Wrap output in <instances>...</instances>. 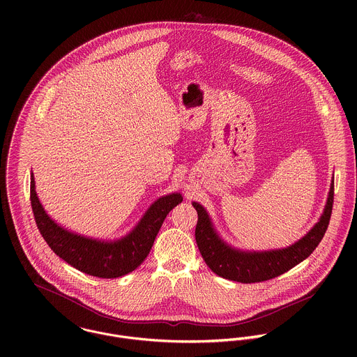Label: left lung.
Returning <instances> with one entry per match:
<instances>
[{
  "label": "left lung",
  "instance_id": "obj_1",
  "mask_svg": "<svg viewBox=\"0 0 357 357\" xmlns=\"http://www.w3.org/2000/svg\"><path fill=\"white\" fill-rule=\"evenodd\" d=\"M334 202V176L323 214L319 221L296 243L272 250H242L227 243L211 221L207 210L198 202L192 206L198 211L195 239L207 266L218 276L241 283H257L276 278L301 261H304L317 248L330 222Z\"/></svg>",
  "mask_w": 357,
  "mask_h": 357
}]
</instances>
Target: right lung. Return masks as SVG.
<instances>
[{
  "instance_id": "right-lung-1",
  "label": "right lung",
  "mask_w": 357,
  "mask_h": 357,
  "mask_svg": "<svg viewBox=\"0 0 357 357\" xmlns=\"http://www.w3.org/2000/svg\"><path fill=\"white\" fill-rule=\"evenodd\" d=\"M30 199L37 227L54 255L75 269L102 279H114L135 271L150 253L153 241L169 211L183 202L180 192L158 198L137 225L125 236L104 241L73 232L57 224L47 213L37 191L31 172Z\"/></svg>"
}]
</instances>
